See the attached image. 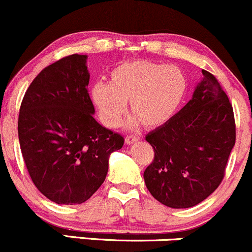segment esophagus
<instances>
[{
  "instance_id": "esophagus-1",
  "label": "esophagus",
  "mask_w": 252,
  "mask_h": 252,
  "mask_svg": "<svg viewBox=\"0 0 252 252\" xmlns=\"http://www.w3.org/2000/svg\"><path fill=\"white\" fill-rule=\"evenodd\" d=\"M139 139V137H137V136H132V134H129V136H126V138H125V142L127 144H132V143H134V142H137Z\"/></svg>"
}]
</instances>
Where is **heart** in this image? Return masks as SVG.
<instances>
[{
    "label": "heart",
    "instance_id": "b5f03b06",
    "mask_svg": "<svg viewBox=\"0 0 252 252\" xmlns=\"http://www.w3.org/2000/svg\"><path fill=\"white\" fill-rule=\"evenodd\" d=\"M187 88L186 75L177 66L133 61L111 70L109 84L93 85L91 97L105 126H118L129 102L132 114L144 126L158 127L175 115Z\"/></svg>",
    "mask_w": 252,
    "mask_h": 252
}]
</instances>
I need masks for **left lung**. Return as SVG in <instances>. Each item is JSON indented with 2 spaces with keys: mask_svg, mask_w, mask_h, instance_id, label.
<instances>
[{
  "mask_svg": "<svg viewBox=\"0 0 252 252\" xmlns=\"http://www.w3.org/2000/svg\"><path fill=\"white\" fill-rule=\"evenodd\" d=\"M193 98L167 123L145 136L154 160L144 171L148 190L173 209L195 206L222 182L235 144L232 103L211 72Z\"/></svg>",
  "mask_w": 252,
  "mask_h": 252,
  "instance_id": "obj_1",
  "label": "left lung"
}]
</instances>
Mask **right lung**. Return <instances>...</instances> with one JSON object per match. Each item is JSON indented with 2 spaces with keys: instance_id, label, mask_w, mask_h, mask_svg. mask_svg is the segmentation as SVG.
<instances>
[{
  "instance_id": "add662e5",
  "label": "right lung",
  "mask_w": 252,
  "mask_h": 252,
  "mask_svg": "<svg viewBox=\"0 0 252 252\" xmlns=\"http://www.w3.org/2000/svg\"><path fill=\"white\" fill-rule=\"evenodd\" d=\"M86 59L71 54L46 66L20 104L18 136L28 172L61 205L88 200L107 177L109 155L125 142L93 118Z\"/></svg>"
}]
</instances>
